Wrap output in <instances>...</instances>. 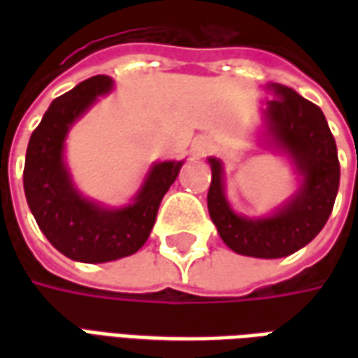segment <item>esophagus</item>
Returning <instances> with one entry per match:
<instances>
[{"instance_id":"34e87169","label":"esophagus","mask_w":358,"mask_h":358,"mask_svg":"<svg viewBox=\"0 0 358 358\" xmlns=\"http://www.w3.org/2000/svg\"><path fill=\"white\" fill-rule=\"evenodd\" d=\"M195 151H197V155H207L213 151V141L209 140H203L199 141L197 145H195Z\"/></svg>"}]
</instances>
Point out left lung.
<instances>
[{
	"label": "left lung",
	"instance_id": "left-lung-1",
	"mask_svg": "<svg viewBox=\"0 0 358 358\" xmlns=\"http://www.w3.org/2000/svg\"><path fill=\"white\" fill-rule=\"evenodd\" d=\"M268 101L270 136L284 148L303 174V187L292 201L270 218L249 220L228 207L222 189V164L209 159L213 169L207 207L218 234L240 255L280 259L315 240L334 209L339 187V161L336 140L318 105L292 88L272 86Z\"/></svg>",
	"mask_w": 358,
	"mask_h": 358
}]
</instances>
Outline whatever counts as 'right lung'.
<instances>
[{
	"label": "right lung",
	"instance_id": "obj_1",
	"mask_svg": "<svg viewBox=\"0 0 358 358\" xmlns=\"http://www.w3.org/2000/svg\"><path fill=\"white\" fill-rule=\"evenodd\" d=\"M109 76L97 74L51 103L30 136L24 163V194L40 230L55 249L80 263H109L136 253L148 241L161 199L182 163L153 166L134 205L107 210L82 199L63 164L69 128L95 97L110 90Z\"/></svg>",
	"mask_w": 358,
	"mask_h": 358
}]
</instances>
